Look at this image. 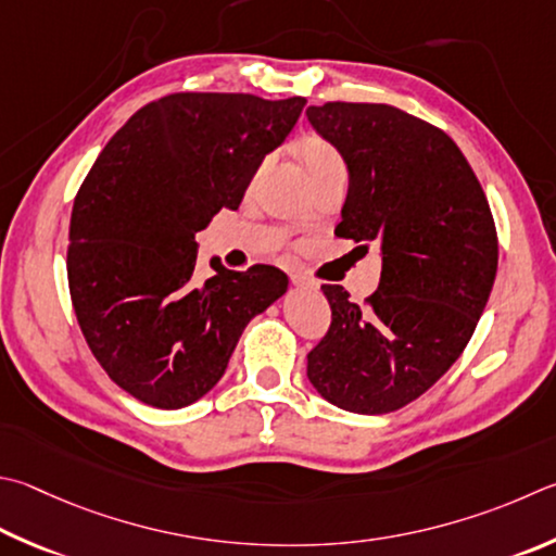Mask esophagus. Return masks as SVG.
Masks as SVG:
<instances>
[{
    "label": "esophagus",
    "instance_id": "1",
    "mask_svg": "<svg viewBox=\"0 0 556 556\" xmlns=\"http://www.w3.org/2000/svg\"><path fill=\"white\" fill-rule=\"evenodd\" d=\"M291 285L299 287V289H313V291L318 289V281L306 277V275H291Z\"/></svg>",
    "mask_w": 556,
    "mask_h": 556
}]
</instances>
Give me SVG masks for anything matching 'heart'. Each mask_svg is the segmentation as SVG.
I'll return each mask as SVG.
<instances>
[{
	"instance_id": "heart-1",
	"label": "heart",
	"mask_w": 556,
	"mask_h": 556,
	"mask_svg": "<svg viewBox=\"0 0 556 556\" xmlns=\"http://www.w3.org/2000/svg\"><path fill=\"white\" fill-rule=\"evenodd\" d=\"M301 160H304V165H306L311 177L318 173H326V169H330V167L345 165L342 163L338 150L323 138H306L304 143H301Z\"/></svg>"
}]
</instances>
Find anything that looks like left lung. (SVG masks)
Returning a JSON list of instances; mask_svg holds the SVG:
<instances>
[{"mask_svg":"<svg viewBox=\"0 0 556 556\" xmlns=\"http://www.w3.org/2000/svg\"><path fill=\"white\" fill-rule=\"evenodd\" d=\"M348 165L338 238L379 245L367 306L323 285L332 323L308 352V381L342 410L379 416L416 401L457 362L498 267L486 194L457 143L389 104L308 106Z\"/></svg>","mask_w":556,"mask_h":556,"instance_id":"8db88e82","label":"left lung"}]
</instances>
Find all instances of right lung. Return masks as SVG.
<instances>
[{"mask_svg": "<svg viewBox=\"0 0 556 556\" xmlns=\"http://www.w3.org/2000/svg\"><path fill=\"white\" fill-rule=\"evenodd\" d=\"M304 97L179 92L138 109L99 153L70 218L67 281L89 350L111 381L153 408H185L224 377L248 323L287 294L271 265L211 260L197 240L238 208Z\"/></svg>", "mask_w": 556, "mask_h": 556, "instance_id": "right-lung-1", "label": "right lung"}]
</instances>
